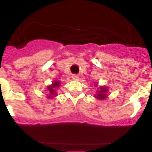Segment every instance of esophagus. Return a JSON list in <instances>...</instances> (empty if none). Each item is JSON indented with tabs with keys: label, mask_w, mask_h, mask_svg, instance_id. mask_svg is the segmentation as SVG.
<instances>
[{
	"label": "esophagus",
	"mask_w": 152,
	"mask_h": 152,
	"mask_svg": "<svg viewBox=\"0 0 152 152\" xmlns=\"http://www.w3.org/2000/svg\"><path fill=\"white\" fill-rule=\"evenodd\" d=\"M72 78L73 79V80H78L79 76L78 75H73L72 76Z\"/></svg>",
	"instance_id": "34e87169"
}]
</instances>
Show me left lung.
Listing matches in <instances>:
<instances>
[{"label": "left lung", "mask_w": 152, "mask_h": 152, "mask_svg": "<svg viewBox=\"0 0 152 152\" xmlns=\"http://www.w3.org/2000/svg\"><path fill=\"white\" fill-rule=\"evenodd\" d=\"M95 87H97V84L95 83ZM108 88L105 86H100L99 88H97V91H96V94L94 95V97L96 98L97 100H105L106 98L108 96L107 94H108Z\"/></svg>", "instance_id": "1"}]
</instances>
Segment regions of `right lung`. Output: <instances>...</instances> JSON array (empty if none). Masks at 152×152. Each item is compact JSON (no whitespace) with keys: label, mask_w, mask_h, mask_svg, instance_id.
Here are the masks:
<instances>
[{"label":"right lung","mask_w":152,"mask_h":152,"mask_svg":"<svg viewBox=\"0 0 152 152\" xmlns=\"http://www.w3.org/2000/svg\"><path fill=\"white\" fill-rule=\"evenodd\" d=\"M61 82L59 80H55L52 83V84L47 86L46 92H47V98L48 99H52L57 96V89L60 88Z\"/></svg>","instance_id":"right-lung-1"}]
</instances>
